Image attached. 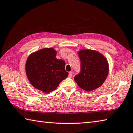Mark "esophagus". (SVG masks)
Segmentation results:
<instances>
[{
	"mask_svg": "<svg viewBox=\"0 0 133 133\" xmlns=\"http://www.w3.org/2000/svg\"><path fill=\"white\" fill-rule=\"evenodd\" d=\"M72 76H73V72H72V71L69 72V78H71Z\"/></svg>",
	"mask_w": 133,
	"mask_h": 133,
	"instance_id": "esophagus-1",
	"label": "esophagus"
}]
</instances>
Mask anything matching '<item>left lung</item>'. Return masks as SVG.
I'll return each instance as SVG.
<instances>
[{"instance_id":"1","label":"left lung","mask_w":133,"mask_h":133,"mask_svg":"<svg viewBox=\"0 0 133 133\" xmlns=\"http://www.w3.org/2000/svg\"><path fill=\"white\" fill-rule=\"evenodd\" d=\"M78 55L81 61V71L75 76V81L81 88L87 91L100 87L109 73L107 59L94 50H81Z\"/></svg>"}]
</instances>
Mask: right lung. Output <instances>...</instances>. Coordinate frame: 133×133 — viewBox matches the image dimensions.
Masks as SVG:
<instances>
[{"label": "right lung", "instance_id": "right-lung-1", "mask_svg": "<svg viewBox=\"0 0 133 133\" xmlns=\"http://www.w3.org/2000/svg\"><path fill=\"white\" fill-rule=\"evenodd\" d=\"M54 48H43L31 54L25 64L29 81L34 87L46 93L56 90L60 83L67 78L66 63L56 57Z\"/></svg>", "mask_w": 133, "mask_h": 133}]
</instances>
